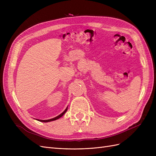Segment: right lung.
Returning <instances> with one entry per match:
<instances>
[{"mask_svg":"<svg viewBox=\"0 0 156 156\" xmlns=\"http://www.w3.org/2000/svg\"><path fill=\"white\" fill-rule=\"evenodd\" d=\"M67 110H68V107L66 108L65 111L62 113H61L60 115L57 116L55 117V118H53V119H49V120H37L40 121V122H51V121H53V120H57V119H59V118H60L61 116H62L64 115V114H65V112L67 111Z\"/></svg>","mask_w":156,"mask_h":156,"instance_id":"right-lung-1","label":"right lung"}]
</instances>
